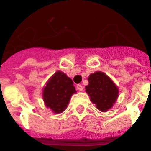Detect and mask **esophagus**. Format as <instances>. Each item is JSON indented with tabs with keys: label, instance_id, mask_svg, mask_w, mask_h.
<instances>
[{
	"label": "esophagus",
	"instance_id": "1",
	"mask_svg": "<svg viewBox=\"0 0 151 151\" xmlns=\"http://www.w3.org/2000/svg\"><path fill=\"white\" fill-rule=\"evenodd\" d=\"M77 89H78L79 91H82L83 90V86H82V85L78 84V85H77Z\"/></svg>",
	"mask_w": 151,
	"mask_h": 151
}]
</instances>
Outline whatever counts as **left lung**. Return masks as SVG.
I'll return each instance as SVG.
<instances>
[{"label":"left lung","mask_w":151,"mask_h":151,"mask_svg":"<svg viewBox=\"0 0 151 151\" xmlns=\"http://www.w3.org/2000/svg\"><path fill=\"white\" fill-rule=\"evenodd\" d=\"M88 85L85 86L91 101L101 112L112 108L119 97V87L106 73L97 71L88 77Z\"/></svg>","instance_id":"8db88e82"}]
</instances>
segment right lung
I'll return each mask as SVG.
<instances>
[{
	"label": "right lung",
	"mask_w": 151,
	"mask_h": 151,
	"mask_svg": "<svg viewBox=\"0 0 151 151\" xmlns=\"http://www.w3.org/2000/svg\"><path fill=\"white\" fill-rule=\"evenodd\" d=\"M76 92L72 79L58 70L42 88V98L47 108L55 114H60L67 108L71 96Z\"/></svg>",
	"instance_id": "right-lung-1"
}]
</instances>
